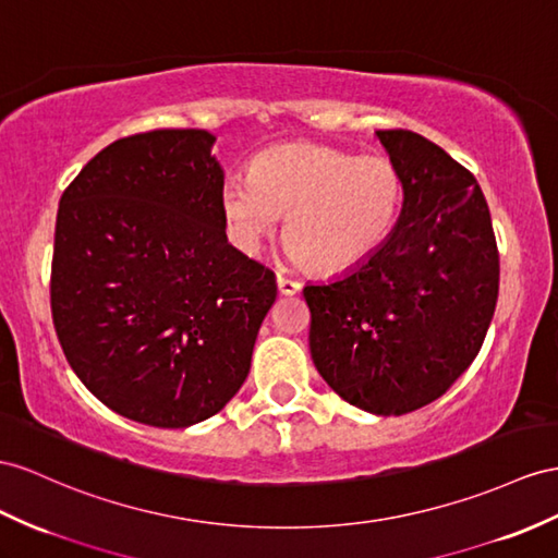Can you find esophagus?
Listing matches in <instances>:
<instances>
[{"mask_svg": "<svg viewBox=\"0 0 558 558\" xmlns=\"http://www.w3.org/2000/svg\"><path fill=\"white\" fill-rule=\"evenodd\" d=\"M278 290L282 292V294H296L299 290H302V282H299L296 278H290V276H284V274H278Z\"/></svg>", "mask_w": 558, "mask_h": 558, "instance_id": "obj_1", "label": "esophagus"}]
</instances>
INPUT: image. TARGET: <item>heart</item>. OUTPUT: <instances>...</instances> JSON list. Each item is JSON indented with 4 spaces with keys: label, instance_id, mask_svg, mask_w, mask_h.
Masks as SVG:
<instances>
[{
    "label": "heart",
    "instance_id": "obj_1",
    "mask_svg": "<svg viewBox=\"0 0 558 558\" xmlns=\"http://www.w3.org/2000/svg\"><path fill=\"white\" fill-rule=\"evenodd\" d=\"M403 199L405 179L391 157L323 143L268 148L250 177H228L221 189L228 228L242 250H259L288 217V250L327 276L347 274L387 245Z\"/></svg>",
    "mask_w": 558,
    "mask_h": 558
}]
</instances>
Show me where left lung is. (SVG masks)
<instances>
[{
  "label": "left lung",
  "instance_id": "8db88e82",
  "mask_svg": "<svg viewBox=\"0 0 558 558\" xmlns=\"http://www.w3.org/2000/svg\"><path fill=\"white\" fill-rule=\"evenodd\" d=\"M403 171L396 231L332 282L306 284L308 347L347 403L405 415L446 393L476 359L499 292V252L476 177L428 138L377 132Z\"/></svg>",
  "mask_w": 558,
  "mask_h": 558
}]
</instances>
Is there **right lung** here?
<instances>
[{"instance_id":"obj_1","label":"right lung","mask_w":558,"mask_h":558,"mask_svg":"<svg viewBox=\"0 0 558 558\" xmlns=\"http://www.w3.org/2000/svg\"><path fill=\"white\" fill-rule=\"evenodd\" d=\"M205 130L118 138L56 217L51 318L70 367L118 415L203 422L247 379L276 274L228 245Z\"/></svg>"}]
</instances>
